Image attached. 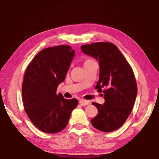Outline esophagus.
I'll return each mask as SVG.
<instances>
[{"mask_svg":"<svg viewBox=\"0 0 159 159\" xmlns=\"http://www.w3.org/2000/svg\"><path fill=\"white\" fill-rule=\"evenodd\" d=\"M79 103H80V104L81 105V106H87V105H88L89 103V102H88V101L85 100V99H80L79 101Z\"/></svg>","mask_w":159,"mask_h":159,"instance_id":"obj_1","label":"esophagus"}]
</instances>
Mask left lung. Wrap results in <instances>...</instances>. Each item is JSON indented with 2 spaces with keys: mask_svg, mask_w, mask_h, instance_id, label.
I'll return each instance as SVG.
<instances>
[{
  "mask_svg": "<svg viewBox=\"0 0 159 159\" xmlns=\"http://www.w3.org/2000/svg\"><path fill=\"white\" fill-rule=\"evenodd\" d=\"M83 53L94 57L99 65V80L96 89L104 94L105 102H92L98 114L91 120L92 126L103 132H112L126 122L137 96L134 72L120 51L109 42L81 46Z\"/></svg>",
  "mask_w": 159,
  "mask_h": 159,
  "instance_id": "8db88e82",
  "label": "left lung"
}]
</instances>
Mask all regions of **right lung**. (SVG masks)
<instances>
[{
    "mask_svg": "<svg viewBox=\"0 0 159 159\" xmlns=\"http://www.w3.org/2000/svg\"><path fill=\"white\" fill-rule=\"evenodd\" d=\"M74 56L75 51L67 45L47 48L34 57L25 71L22 85L25 111L43 132L62 131L78 105L77 99H66L62 94H56Z\"/></svg>",
    "mask_w": 159,
    "mask_h": 159,
    "instance_id": "add662e5",
    "label": "right lung"
}]
</instances>
